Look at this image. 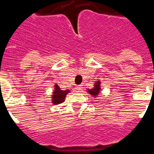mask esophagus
Listing matches in <instances>:
<instances>
[{
    "mask_svg": "<svg viewBox=\"0 0 154 154\" xmlns=\"http://www.w3.org/2000/svg\"><path fill=\"white\" fill-rule=\"evenodd\" d=\"M82 87L81 85H78V86L75 87V90L77 91V92H80V91H82Z\"/></svg>",
    "mask_w": 154,
    "mask_h": 154,
    "instance_id": "esophagus-1",
    "label": "esophagus"
}]
</instances>
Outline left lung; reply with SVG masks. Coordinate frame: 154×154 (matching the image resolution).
I'll use <instances>...</instances> for the list:
<instances>
[{"label":"left lung","mask_w":154,"mask_h":154,"mask_svg":"<svg viewBox=\"0 0 154 154\" xmlns=\"http://www.w3.org/2000/svg\"><path fill=\"white\" fill-rule=\"evenodd\" d=\"M100 92H101V82H100V80H98L97 82L94 83L93 88L87 89V92L90 94L91 96H92L93 97H98Z\"/></svg>","instance_id":"8db88e82"}]
</instances>
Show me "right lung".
<instances>
[{"label": "right lung", "mask_w": 154, "mask_h": 154, "mask_svg": "<svg viewBox=\"0 0 154 154\" xmlns=\"http://www.w3.org/2000/svg\"><path fill=\"white\" fill-rule=\"evenodd\" d=\"M54 91L51 94V103L53 105H58L60 103H62L65 101L66 95L69 92H70V90L67 89V90H61V89L58 86V85L55 84V87H54Z\"/></svg>", "instance_id": "obj_1"}]
</instances>
